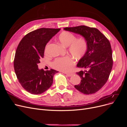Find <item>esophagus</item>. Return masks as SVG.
<instances>
[{
  "instance_id": "1",
  "label": "esophagus",
  "mask_w": 127,
  "mask_h": 127,
  "mask_svg": "<svg viewBox=\"0 0 127 127\" xmlns=\"http://www.w3.org/2000/svg\"><path fill=\"white\" fill-rule=\"evenodd\" d=\"M63 73H64V74H66L68 77H71L73 75L72 74H70V73H66V72H63Z\"/></svg>"
}]
</instances>
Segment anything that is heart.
Segmentation results:
<instances>
[{
	"instance_id": "obj_1",
	"label": "heart",
	"mask_w": 127,
	"mask_h": 127,
	"mask_svg": "<svg viewBox=\"0 0 127 127\" xmlns=\"http://www.w3.org/2000/svg\"><path fill=\"white\" fill-rule=\"evenodd\" d=\"M58 39L62 45L68 47V51L77 59L82 58L87 51L88 43L85 39L83 37L76 38L75 35L70 32H62ZM74 63V59L67 56L56 59L52 63V66L59 70L67 72L71 69Z\"/></svg>"
}]
</instances>
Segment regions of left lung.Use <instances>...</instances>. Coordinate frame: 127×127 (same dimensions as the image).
I'll return each instance as SVG.
<instances>
[{
    "mask_svg": "<svg viewBox=\"0 0 127 127\" xmlns=\"http://www.w3.org/2000/svg\"><path fill=\"white\" fill-rule=\"evenodd\" d=\"M64 30L80 34L87 42V51L77 65L78 67L86 70L77 72L81 80L80 83L75 85V88L84 94H94L107 81L112 68V52L110 42L95 28L79 26L66 27Z\"/></svg>",
    "mask_w": 127,
    "mask_h": 127,
    "instance_id": "8db88e82",
    "label": "left lung"
}]
</instances>
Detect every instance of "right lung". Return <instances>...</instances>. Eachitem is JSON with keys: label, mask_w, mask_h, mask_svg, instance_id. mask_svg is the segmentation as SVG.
I'll return each instance as SVG.
<instances>
[{"label": "right lung", "mask_w": 127, "mask_h": 127, "mask_svg": "<svg viewBox=\"0 0 127 127\" xmlns=\"http://www.w3.org/2000/svg\"><path fill=\"white\" fill-rule=\"evenodd\" d=\"M61 29L40 28L26 34L19 43L14 60L16 75L22 87L32 94H41L53 83L59 71L39 69L37 64L44 57L45 46Z\"/></svg>", "instance_id": "right-lung-1"}]
</instances>
